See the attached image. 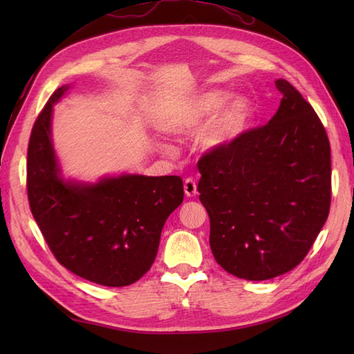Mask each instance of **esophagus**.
I'll list each match as a JSON object with an SVG mask.
<instances>
[{"instance_id":"obj_1","label":"esophagus","mask_w":354,"mask_h":354,"mask_svg":"<svg viewBox=\"0 0 354 354\" xmlns=\"http://www.w3.org/2000/svg\"><path fill=\"white\" fill-rule=\"evenodd\" d=\"M184 193H185L187 198H193V196H196V194H198V185H196V183L193 181V179H190V178L185 179Z\"/></svg>"}]
</instances>
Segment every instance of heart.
<instances>
[{
	"instance_id": "1",
	"label": "heart",
	"mask_w": 354,
	"mask_h": 354,
	"mask_svg": "<svg viewBox=\"0 0 354 354\" xmlns=\"http://www.w3.org/2000/svg\"><path fill=\"white\" fill-rule=\"evenodd\" d=\"M230 94L221 89H213L198 95L190 104V108L183 115L173 117L165 123V127L176 135H192L198 132L202 124L208 118H212L219 111L227 100ZM252 118V104L245 97H236L225 106L219 114L216 115L213 123L208 126L201 138V145L207 152H223L242 138V135L248 131ZM162 150L167 153H173V147L162 145Z\"/></svg>"
}]
</instances>
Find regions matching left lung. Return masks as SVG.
<instances>
[{"label": "left lung", "instance_id": "1", "mask_svg": "<svg viewBox=\"0 0 354 354\" xmlns=\"http://www.w3.org/2000/svg\"><path fill=\"white\" fill-rule=\"evenodd\" d=\"M275 86L283 99L268 124L198 162L214 259L250 281L303 261L327 221L332 193L324 126L288 80L277 79Z\"/></svg>", "mask_w": 354, "mask_h": 354}]
</instances>
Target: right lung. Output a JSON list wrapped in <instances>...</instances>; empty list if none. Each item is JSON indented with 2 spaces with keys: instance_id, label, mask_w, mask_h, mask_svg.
<instances>
[{
  "instance_id": "1",
  "label": "right lung",
  "mask_w": 354,
  "mask_h": 354,
  "mask_svg": "<svg viewBox=\"0 0 354 354\" xmlns=\"http://www.w3.org/2000/svg\"><path fill=\"white\" fill-rule=\"evenodd\" d=\"M56 89L35 122L27 152V193L36 223L57 261L109 288L129 286L153 265L167 217L183 204L179 176L137 173L94 183L66 178L51 135Z\"/></svg>"
}]
</instances>
